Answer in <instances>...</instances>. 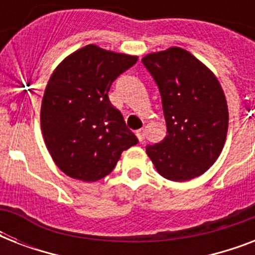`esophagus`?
I'll use <instances>...</instances> for the list:
<instances>
[{"instance_id":"34e87169","label":"esophagus","mask_w":255,"mask_h":255,"mask_svg":"<svg viewBox=\"0 0 255 255\" xmlns=\"http://www.w3.org/2000/svg\"><path fill=\"white\" fill-rule=\"evenodd\" d=\"M136 136H137V139H139V141L141 143V141H144V139H145V131H144L143 128H141V129H137V131H136Z\"/></svg>"}]
</instances>
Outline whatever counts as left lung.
Masks as SVG:
<instances>
[{
  "label": "left lung",
  "instance_id": "left-lung-1",
  "mask_svg": "<svg viewBox=\"0 0 255 255\" xmlns=\"http://www.w3.org/2000/svg\"><path fill=\"white\" fill-rule=\"evenodd\" d=\"M159 87L167 136L145 151L163 177L188 181L221 153L229 112L214 74L189 51L169 47L141 59Z\"/></svg>",
  "mask_w": 255,
  "mask_h": 255
}]
</instances>
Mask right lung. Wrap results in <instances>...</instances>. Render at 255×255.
I'll use <instances>...</instances> for the list:
<instances>
[{
    "mask_svg": "<svg viewBox=\"0 0 255 255\" xmlns=\"http://www.w3.org/2000/svg\"><path fill=\"white\" fill-rule=\"evenodd\" d=\"M136 62L133 55L87 45L54 70L42 100L41 128L54 163L70 177H106L122 152L139 141L108 99L112 82Z\"/></svg>",
    "mask_w": 255,
    "mask_h": 255,
    "instance_id": "obj_1",
    "label": "right lung"
}]
</instances>
